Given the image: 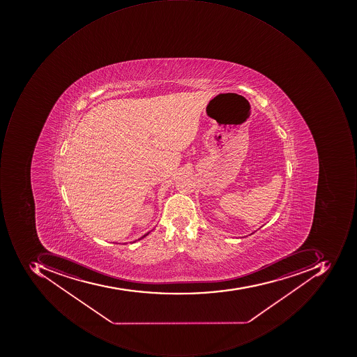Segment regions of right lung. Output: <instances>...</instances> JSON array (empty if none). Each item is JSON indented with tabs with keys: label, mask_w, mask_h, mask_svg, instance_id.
Returning <instances> with one entry per match:
<instances>
[{
	"label": "right lung",
	"mask_w": 357,
	"mask_h": 357,
	"mask_svg": "<svg viewBox=\"0 0 357 357\" xmlns=\"http://www.w3.org/2000/svg\"><path fill=\"white\" fill-rule=\"evenodd\" d=\"M147 235H148V234H146V235H144V237H146V236H147ZM144 237H142V238H144Z\"/></svg>",
	"instance_id": "obj_1"
}]
</instances>
